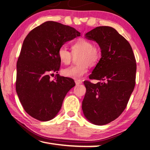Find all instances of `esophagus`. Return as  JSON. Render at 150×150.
I'll use <instances>...</instances> for the list:
<instances>
[{
  "instance_id": "34e87169",
  "label": "esophagus",
  "mask_w": 150,
  "mask_h": 150,
  "mask_svg": "<svg viewBox=\"0 0 150 150\" xmlns=\"http://www.w3.org/2000/svg\"><path fill=\"white\" fill-rule=\"evenodd\" d=\"M75 84L76 85H80V84H82L83 81H81V80L79 79V80H75Z\"/></svg>"
}]
</instances>
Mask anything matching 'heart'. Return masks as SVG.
I'll return each instance as SVG.
<instances>
[{
    "label": "heart",
    "instance_id": "heart-1",
    "mask_svg": "<svg viewBox=\"0 0 150 150\" xmlns=\"http://www.w3.org/2000/svg\"><path fill=\"white\" fill-rule=\"evenodd\" d=\"M79 54L77 65L71 66L63 70L65 77L78 79L88 73V65L95 66L99 62L103 55L102 48L99 45L86 38H79L71 45V52L64 45L61 46L57 52L58 58L65 65H69L72 61L73 55Z\"/></svg>",
    "mask_w": 150,
    "mask_h": 150
}]
</instances>
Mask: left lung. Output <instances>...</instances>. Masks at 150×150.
Listing matches in <instances>:
<instances>
[{
	"label": "left lung",
	"mask_w": 150,
	"mask_h": 150,
	"mask_svg": "<svg viewBox=\"0 0 150 150\" xmlns=\"http://www.w3.org/2000/svg\"><path fill=\"white\" fill-rule=\"evenodd\" d=\"M95 40L103 55L85 81L86 93L82 109L87 120L96 125L115 120L126 108L136 84V63L129 42L113 28L98 26L85 34Z\"/></svg>",
	"instance_id": "8db88e82"
}]
</instances>
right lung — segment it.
Instances as JSON below:
<instances>
[{
    "instance_id": "add662e5",
    "label": "right lung",
    "mask_w": 150,
    "mask_h": 150,
    "mask_svg": "<svg viewBox=\"0 0 150 150\" xmlns=\"http://www.w3.org/2000/svg\"><path fill=\"white\" fill-rule=\"evenodd\" d=\"M67 25L47 21L35 27L23 42L16 65V90L24 110L40 121L50 120L62 108L66 94L75 85L73 79L56 74L61 62L59 48L80 36Z\"/></svg>"
}]
</instances>
